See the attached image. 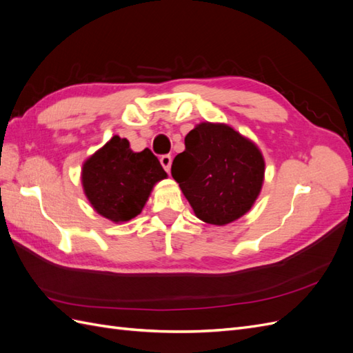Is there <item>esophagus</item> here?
Returning <instances> with one entry per match:
<instances>
[{
	"mask_svg": "<svg viewBox=\"0 0 353 353\" xmlns=\"http://www.w3.org/2000/svg\"><path fill=\"white\" fill-rule=\"evenodd\" d=\"M160 163H162V166H163L166 172H169L170 165H172V157H170L169 154H163L162 157H160Z\"/></svg>",
	"mask_w": 353,
	"mask_h": 353,
	"instance_id": "1",
	"label": "esophagus"
}]
</instances>
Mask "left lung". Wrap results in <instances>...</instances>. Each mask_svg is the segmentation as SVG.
<instances>
[{
	"mask_svg": "<svg viewBox=\"0 0 353 353\" xmlns=\"http://www.w3.org/2000/svg\"><path fill=\"white\" fill-rule=\"evenodd\" d=\"M196 216L227 225L249 212L263 184L265 160L248 138L223 123H199L170 168Z\"/></svg>",
	"mask_w": 353,
	"mask_h": 353,
	"instance_id": "8db88e82",
	"label": "left lung"
}]
</instances>
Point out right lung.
<instances>
[{
    "label": "right lung",
    "mask_w": 353,
    "mask_h": 353,
    "mask_svg": "<svg viewBox=\"0 0 353 353\" xmlns=\"http://www.w3.org/2000/svg\"><path fill=\"white\" fill-rule=\"evenodd\" d=\"M166 176L148 148L135 153L126 138L114 135L85 160L81 178L94 210L119 223L140 215L154 184Z\"/></svg>",
    "instance_id": "1"
}]
</instances>
